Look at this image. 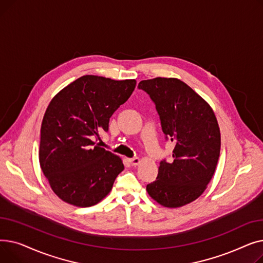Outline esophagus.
Returning a JSON list of instances; mask_svg holds the SVG:
<instances>
[{
    "mask_svg": "<svg viewBox=\"0 0 263 263\" xmlns=\"http://www.w3.org/2000/svg\"><path fill=\"white\" fill-rule=\"evenodd\" d=\"M129 162L133 165V166H136L141 163V159L140 158H133V159H129Z\"/></svg>",
    "mask_w": 263,
    "mask_h": 263,
    "instance_id": "34e87169",
    "label": "esophagus"
}]
</instances>
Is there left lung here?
Here are the masks:
<instances>
[{
  "mask_svg": "<svg viewBox=\"0 0 263 263\" xmlns=\"http://www.w3.org/2000/svg\"><path fill=\"white\" fill-rule=\"evenodd\" d=\"M160 115L162 130L174 143L173 162L162 161L157 180L147 185L149 196L166 208L196 200L214 175L220 149V131L210 104L176 78L143 80Z\"/></svg>",
  "mask_w": 263,
  "mask_h": 263,
  "instance_id": "1",
  "label": "left lung"
}]
</instances>
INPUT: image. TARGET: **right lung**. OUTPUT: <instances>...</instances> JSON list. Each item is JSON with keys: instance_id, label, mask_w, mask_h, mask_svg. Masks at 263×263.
I'll return each instance as SVG.
<instances>
[{"instance_id": "right-lung-1", "label": "right lung", "mask_w": 263, "mask_h": 263, "mask_svg": "<svg viewBox=\"0 0 263 263\" xmlns=\"http://www.w3.org/2000/svg\"><path fill=\"white\" fill-rule=\"evenodd\" d=\"M135 85V80L87 74L50 101L40 128L39 164L63 201L86 208L112 190L124 168L122 160L91 139L108 130L109 118L129 99Z\"/></svg>"}]
</instances>
